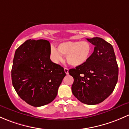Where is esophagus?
I'll use <instances>...</instances> for the list:
<instances>
[{"instance_id":"esophagus-1","label":"esophagus","mask_w":129,"mask_h":129,"mask_svg":"<svg viewBox=\"0 0 129 129\" xmlns=\"http://www.w3.org/2000/svg\"><path fill=\"white\" fill-rule=\"evenodd\" d=\"M64 70L65 73H66V74H68V71H69V70H68V69L67 68H64Z\"/></svg>"}]
</instances>
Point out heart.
<instances>
[{"instance_id":"1","label":"heart","mask_w":129,"mask_h":129,"mask_svg":"<svg viewBox=\"0 0 129 129\" xmlns=\"http://www.w3.org/2000/svg\"><path fill=\"white\" fill-rule=\"evenodd\" d=\"M92 51V45L87 41H68L59 43L58 50L51 47L50 53L55 63L61 61L63 59L62 55H65L66 61L70 66L78 67L87 62Z\"/></svg>"}]
</instances>
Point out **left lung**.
<instances>
[{"instance_id": "obj_1", "label": "left lung", "mask_w": 129, "mask_h": 129, "mask_svg": "<svg viewBox=\"0 0 129 129\" xmlns=\"http://www.w3.org/2000/svg\"><path fill=\"white\" fill-rule=\"evenodd\" d=\"M94 45L85 64L70 69L73 77V95L84 104L95 105L104 101L113 92L118 80L119 68L112 45L99 37L86 38Z\"/></svg>"}]
</instances>
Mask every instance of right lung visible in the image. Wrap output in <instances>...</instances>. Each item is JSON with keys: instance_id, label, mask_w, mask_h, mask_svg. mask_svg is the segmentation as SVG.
<instances>
[{"instance_id": "obj_1", "label": "right lung", "mask_w": 129, "mask_h": 129, "mask_svg": "<svg viewBox=\"0 0 129 129\" xmlns=\"http://www.w3.org/2000/svg\"><path fill=\"white\" fill-rule=\"evenodd\" d=\"M50 42L28 40L16 50L12 81L20 98L27 104L40 107L55 99L66 76L64 68L50 59Z\"/></svg>"}]
</instances>
